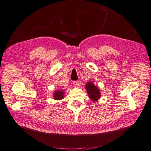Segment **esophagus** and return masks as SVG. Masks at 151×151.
I'll list each match as a JSON object with an SVG mask.
<instances>
[{
	"instance_id": "1",
	"label": "esophagus",
	"mask_w": 151,
	"mask_h": 151,
	"mask_svg": "<svg viewBox=\"0 0 151 151\" xmlns=\"http://www.w3.org/2000/svg\"><path fill=\"white\" fill-rule=\"evenodd\" d=\"M73 85H74V86H75V87H77V86H79V82L78 81H75L74 82H73Z\"/></svg>"
}]
</instances>
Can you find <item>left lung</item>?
<instances>
[{"mask_svg": "<svg viewBox=\"0 0 151 151\" xmlns=\"http://www.w3.org/2000/svg\"><path fill=\"white\" fill-rule=\"evenodd\" d=\"M85 88L88 94L89 98L93 101H96L100 98V91L97 86H96L91 81L88 82L86 84Z\"/></svg>", "mask_w": 151, "mask_h": 151, "instance_id": "8db88e82", "label": "left lung"}]
</instances>
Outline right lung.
<instances>
[{
  "label": "right lung",
  "mask_w": 151,
  "mask_h": 151,
  "mask_svg": "<svg viewBox=\"0 0 151 151\" xmlns=\"http://www.w3.org/2000/svg\"><path fill=\"white\" fill-rule=\"evenodd\" d=\"M53 94V99L55 100H60L64 98V91L63 90H56Z\"/></svg>",
  "instance_id": "1"
}]
</instances>
